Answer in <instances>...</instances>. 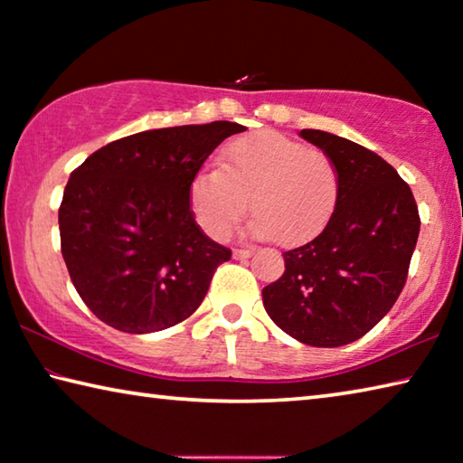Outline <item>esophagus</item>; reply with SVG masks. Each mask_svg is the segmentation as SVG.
<instances>
[{"label": "esophagus", "instance_id": "34e87169", "mask_svg": "<svg viewBox=\"0 0 463 463\" xmlns=\"http://www.w3.org/2000/svg\"><path fill=\"white\" fill-rule=\"evenodd\" d=\"M250 255H253V250H250V249H234L232 250L234 260H249Z\"/></svg>", "mask_w": 463, "mask_h": 463}]
</instances>
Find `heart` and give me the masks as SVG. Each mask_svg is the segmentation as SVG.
I'll return each mask as SVG.
<instances>
[{
    "label": "heart",
    "instance_id": "1",
    "mask_svg": "<svg viewBox=\"0 0 463 463\" xmlns=\"http://www.w3.org/2000/svg\"><path fill=\"white\" fill-rule=\"evenodd\" d=\"M192 214L210 239L224 241L249 210L250 232L284 247L304 245L331 221L339 171L326 153L279 132L232 140L221 169H202L187 187Z\"/></svg>",
    "mask_w": 463,
    "mask_h": 463
}]
</instances>
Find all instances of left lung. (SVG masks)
<instances>
[{
  "mask_svg": "<svg viewBox=\"0 0 463 463\" xmlns=\"http://www.w3.org/2000/svg\"><path fill=\"white\" fill-rule=\"evenodd\" d=\"M300 137L331 156L339 200L325 231L286 250V271L263 288L281 331L310 347H341L372 331L401 296L420 218L409 184L370 148L325 130Z\"/></svg>",
  "mask_w": 463,
  "mask_h": 463,
  "instance_id": "obj_1",
  "label": "left lung"
}]
</instances>
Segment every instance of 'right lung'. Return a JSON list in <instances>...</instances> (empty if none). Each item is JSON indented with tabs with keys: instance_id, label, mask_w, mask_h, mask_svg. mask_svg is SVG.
I'll use <instances>...</instances> for the list:
<instances>
[{
	"instance_id": "1",
	"label": "right lung",
	"mask_w": 463,
	"mask_h": 463,
	"mask_svg": "<svg viewBox=\"0 0 463 463\" xmlns=\"http://www.w3.org/2000/svg\"><path fill=\"white\" fill-rule=\"evenodd\" d=\"M237 122L156 128L114 140L77 167L59 208L61 253L101 323L145 335L200 307L231 260L194 221L187 187Z\"/></svg>"
}]
</instances>
